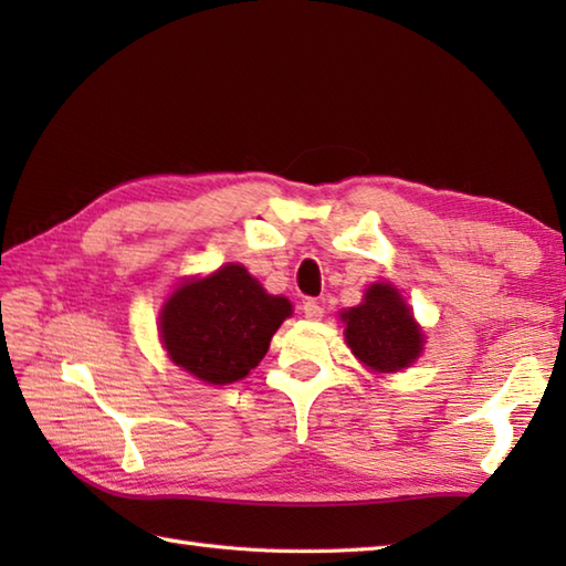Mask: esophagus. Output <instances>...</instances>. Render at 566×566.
<instances>
[{
    "label": "esophagus",
    "mask_w": 566,
    "mask_h": 566,
    "mask_svg": "<svg viewBox=\"0 0 566 566\" xmlns=\"http://www.w3.org/2000/svg\"><path fill=\"white\" fill-rule=\"evenodd\" d=\"M304 314L311 321H318V318H323V314H326V311H323V306L316 302V298H306V302H304Z\"/></svg>",
    "instance_id": "1"
}]
</instances>
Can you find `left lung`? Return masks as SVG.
<instances>
[{
    "label": "left lung",
    "instance_id": "1",
    "mask_svg": "<svg viewBox=\"0 0 566 566\" xmlns=\"http://www.w3.org/2000/svg\"><path fill=\"white\" fill-rule=\"evenodd\" d=\"M343 321L355 357L377 371L403 369L423 350V333L391 284H371L365 302L345 311Z\"/></svg>",
    "mask_w": 566,
    "mask_h": 566
}]
</instances>
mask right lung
<instances>
[{"mask_svg":"<svg viewBox=\"0 0 566 566\" xmlns=\"http://www.w3.org/2000/svg\"><path fill=\"white\" fill-rule=\"evenodd\" d=\"M292 314L240 264L187 282L167 298L160 335L172 363L207 384H231L260 365L272 335Z\"/></svg>","mask_w":566,"mask_h":566,"instance_id":"right-lung-1","label":"right lung"}]
</instances>
